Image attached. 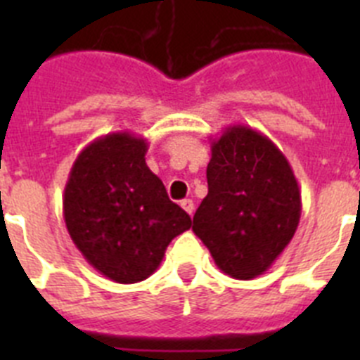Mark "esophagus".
Instances as JSON below:
<instances>
[{
	"mask_svg": "<svg viewBox=\"0 0 360 360\" xmlns=\"http://www.w3.org/2000/svg\"><path fill=\"white\" fill-rule=\"evenodd\" d=\"M180 205H182V209L187 212V214L193 216V212H195V203H193V200H189V198L182 200V202H180Z\"/></svg>",
	"mask_w": 360,
	"mask_h": 360,
	"instance_id": "34e87169",
	"label": "esophagus"
}]
</instances>
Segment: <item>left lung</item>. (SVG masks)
Returning <instances> with one entry per match:
<instances>
[{
	"mask_svg": "<svg viewBox=\"0 0 360 360\" xmlns=\"http://www.w3.org/2000/svg\"><path fill=\"white\" fill-rule=\"evenodd\" d=\"M209 193L193 231L221 272L254 279L294 238L301 193L287 157L269 136L234 124L212 141Z\"/></svg>",
	"mask_w": 360,
	"mask_h": 360,
	"instance_id": "left-lung-1",
	"label": "left lung"
}]
</instances>
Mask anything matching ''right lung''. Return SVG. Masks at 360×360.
<instances>
[{"instance_id": "add662e5", "label": "right lung", "mask_w": 360, "mask_h": 360, "mask_svg": "<svg viewBox=\"0 0 360 360\" xmlns=\"http://www.w3.org/2000/svg\"><path fill=\"white\" fill-rule=\"evenodd\" d=\"M146 153V139L129 131L98 136L75 158L63 196L75 247L97 272L122 285L148 279L171 240L191 227Z\"/></svg>"}]
</instances>
